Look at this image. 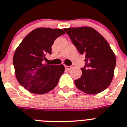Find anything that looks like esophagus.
Wrapping results in <instances>:
<instances>
[{"instance_id":"1","label":"esophagus","mask_w":127,"mask_h":127,"mask_svg":"<svg viewBox=\"0 0 127 127\" xmlns=\"http://www.w3.org/2000/svg\"><path fill=\"white\" fill-rule=\"evenodd\" d=\"M72 68L71 66H67V65H65V69L66 70H70Z\"/></svg>"}]
</instances>
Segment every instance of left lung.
Returning a JSON list of instances; mask_svg holds the SVG:
<instances>
[{
    "instance_id": "left-lung-1",
    "label": "left lung",
    "mask_w": 127,
    "mask_h": 127,
    "mask_svg": "<svg viewBox=\"0 0 127 127\" xmlns=\"http://www.w3.org/2000/svg\"><path fill=\"white\" fill-rule=\"evenodd\" d=\"M80 54L85 55L82 76L75 80L79 90L97 94L109 87L114 76L116 59L110 45L95 29L89 27L64 29Z\"/></svg>"
}]
</instances>
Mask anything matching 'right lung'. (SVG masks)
<instances>
[{"instance_id": "1", "label": "right lung", "mask_w": 127, "mask_h": 127, "mask_svg": "<svg viewBox=\"0 0 127 127\" xmlns=\"http://www.w3.org/2000/svg\"><path fill=\"white\" fill-rule=\"evenodd\" d=\"M65 34L59 29L37 28L24 37L15 50L13 65L16 79L29 92L45 94L54 89L64 71L63 64H43L51 54L55 39Z\"/></svg>"}]
</instances>
